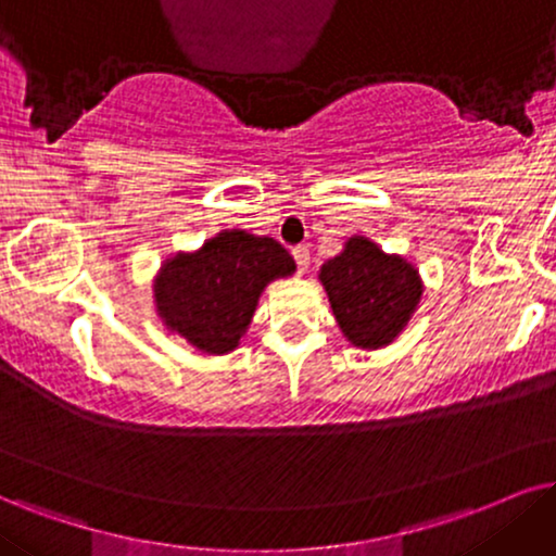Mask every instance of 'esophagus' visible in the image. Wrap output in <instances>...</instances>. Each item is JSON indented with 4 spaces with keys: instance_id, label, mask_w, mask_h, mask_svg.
<instances>
[{
    "instance_id": "obj_1",
    "label": "esophagus",
    "mask_w": 556,
    "mask_h": 556,
    "mask_svg": "<svg viewBox=\"0 0 556 556\" xmlns=\"http://www.w3.org/2000/svg\"><path fill=\"white\" fill-rule=\"evenodd\" d=\"M291 255H293V260H296L299 270H306V267H309V263H312V257H309V250H306V247H304V244L293 247V250H291Z\"/></svg>"
}]
</instances>
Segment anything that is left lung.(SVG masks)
<instances>
[{
	"label": "left lung",
	"instance_id": "1",
	"mask_svg": "<svg viewBox=\"0 0 556 556\" xmlns=\"http://www.w3.org/2000/svg\"><path fill=\"white\" fill-rule=\"evenodd\" d=\"M319 280L342 334L368 351L389 345L422 296L415 267L404 257L387 255L366 237L348 239L345 250L321 265Z\"/></svg>",
	"mask_w": 556,
	"mask_h": 556
}]
</instances>
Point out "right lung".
Segmentation results:
<instances>
[{"label": "right lung", "instance_id": "1", "mask_svg": "<svg viewBox=\"0 0 556 556\" xmlns=\"http://www.w3.org/2000/svg\"><path fill=\"white\" fill-rule=\"evenodd\" d=\"M296 270L289 252L270 237L229 229L198 252H180L156 276V312L173 330L208 355L239 345L260 293L270 280Z\"/></svg>", "mask_w": 556, "mask_h": 556}]
</instances>
